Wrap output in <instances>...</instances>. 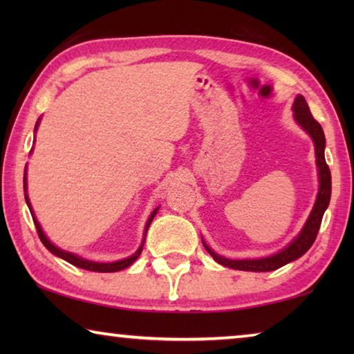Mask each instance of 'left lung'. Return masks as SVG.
I'll list each match as a JSON object with an SVG mask.
<instances>
[{
  "mask_svg": "<svg viewBox=\"0 0 354 354\" xmlns=\"http://www.w3.org/2000/svg\"><path fill=\"white\" fill-rule=\"evenodd\" d=\"M293 115H295L297 122L301 124L303 129L308 131V134L313 137L314 145H315V158H317V167H319V176H320V189L319 195H317V201L314 205L313 212H310L309 218L304 225L303 231L299 232V236L293 241L289 247H286L283 251L273 254L270 257H262V259H243V261H232L226 259V257H221L217 253L207 247V245L203 242L207 253L211 254L215 261L221 266L234 268V270H245V272H272L277 270V268L286 266L292 261L301 257L306 251L313 247L315 242V237L319 234L320 225L323 214H325L326 207L329 205V200H331V171H329V167L325 160V134H323V129L320 123L313 117V113L309 111V106L301 95H298L295 98V103H293Z\"/></svg>",
  "mask_w": 354,
  "mask_h": 354,
  "instance_id": "1",
  "label": "left lung"
}]
</instances>
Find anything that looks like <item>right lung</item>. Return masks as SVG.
<instances>
[{"mask_svg":"<svg viewBox=\"0 0 354 354\" xmlns=\"http://www.w3.org/2000/svg\"><path fill=\"white\" fill-rule=\"evenodd\" d=\"M23 183H25V200H26V205L29 206V211H31V215H32V209H31V205H29V200H28V195H26V171H25V179H23ZM156 212H158V209H154L153 214L149 215V218H148V221H147V226H145V236H147V231H148L149 225H151V221H153V218H154ZM32 220H34L35 230H37V234H39V237H40L41 243H44L45 247H46L48 250H50L53 254H56V256L61 257V259H64V261L70 262L71 266H75V267H80V268H84V270H91V272H103V273H109V272H120V270H123V268L129 267L131 263H133V262L137 259V257L140 256L142 250H143V243H145V237H143V242H142V245H140V248L137 250L133 256L128 257V259L117 261V262H111V263L93 262V261L82 259V257H80V256H76V254H73V253H68V251L59 250L57 247H55V245H53L50 241H48L46 236L44 234V231H41V227H40V225H39V221L35 220V217H32Z\"/></svg>","mask_w":354,"mask_h":354,"instance_id":"add662e5","label":"right lung"}]
</instances>
